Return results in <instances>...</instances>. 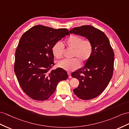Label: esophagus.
Segmentation results:
<instances>
[{
	"label": "esophagus",
	"mask_w": 129,
	"mask_h": 129,
	"mask_svg": "<svg viewBox=\"0 0 129 129\" xmlns=\"http://www.w3.org/2000/svg\"><path fill=\"white\" fill-rule=\"evenodd\" d=\"M68 75H69V78H71L72 77H71V75L70 72H68Z\"/></svg>",
	"instance_id": "obj_1"
}]
</instances>
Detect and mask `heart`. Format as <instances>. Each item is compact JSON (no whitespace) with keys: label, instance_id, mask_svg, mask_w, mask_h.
<instances>
[{"label":"heart","instance_id":"obj_1","mask_svg":"<svg viewBox=\"0 0 129 129\" xmlns=\"http://www.w3.org/2000/svg\"><path fill=\"white\" fill-rule=\"evenodd\" d=\"M65 45L68 47L73 49L72 57H76L72 59H62L57 61V67L72 71L77 69L80 66V62L83 64L90 58L93 52V45L89 40H83L81 36L71 35L64 41ZM64 46L61 42H57L52 47V52L54 56L58 59L62 57Z\"/></svg>","mask_w":129,"mask_h":129}]
</instances>
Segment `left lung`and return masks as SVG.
<instances>
[{
	"label": "left lung",
	"mask_w": 129,
	"mask_h": 129,
	"mask_svg": "<svg viewBox=\"0 0 129 129\" xmlns=\"http://www.w3.org/2000/svg\"><path fill=\"white\" fill-rule=\"evenodd\" d=\"M70 34L83 36L90 40L93 52L83 67L72 72L79 85L73 91L82 100H90L101 94L113 76L114 54L110 41L104 32L91 25L76 27Z\"/></svg>",
	"instance_id": "left-lung-1"
}]
</instances>
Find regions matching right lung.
<instances>
[{
  "label": "right lung",
  "mask_w": 129,
  "mask_h": 129,
  "mask_svg": "<svg viewBox=\"0 0 129 129\" xmlns=\"http://www.w3.org/2000/svg\"><path fill=\"white\" fill-rule=\"evenodd\" d=\"M68 29H54L42 25L24 33L15 53L14 71L22 90L35 100H46L54 93L60 81L68 78L67 71L54 65L52 47L65 36Z\"/></svg>",
  "instance_id": "1"
}]
</instances>
